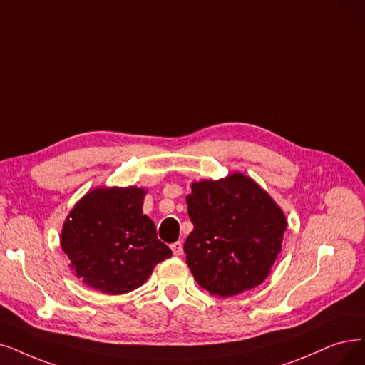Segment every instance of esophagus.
<instances>
[{"mask_svg":"<svg viewBox=\"0 0 365 365\" xmlns=\"http://www.w3.org/2000/svg\"><path fill=\"white\" fill-rule=\"evenodd\" d=\"M170 250H172V253H173L175 256H180V255L182 253V242H181V241L173 242V244L170 245Z\"/></svg>","mask_w":365,"mask_h":365,"instance_id":"obj_1","label":"esophagus"}]
</instances>
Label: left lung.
Segmentation results:
<instances>
[{
    "instance_id": "obj_1",
    "label": "left lung",
    "mask_w": 365,
    "mask_h": 365,
    "mask_svg": "<svg viewBox=\"0 0 365 365\" xmlns=\"http://www.w3.org/2000/svg\"><path fill=\"white\" fill-rule=\"evenodd\" d=\"M185 200L195 227L184 253L197 284L211 295L233 297L264 283L287 227L283 210L264 188L233 172L192 182Z\"/></svg>"
}]
</instances>
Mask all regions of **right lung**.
I'll return each instance as SVG.
<instances>
[{
  "mask_svg": "<svg viewBox=\"0 0 365 365\" xmlns=\"http://www.w3.org/2000/svg\"><path fill=\"white\" fill-rule=\"evenodd\" d=\"M145 188L97 187L76 202L61 230V249L78 279L108 295L140 287L172 252L142 211Z\"/></svg>",
  "mask_w": 365,
  "mask_h": 365,
  "instance_id": "right-lung-1",
  "label": "right lung"
}]
</instances>
